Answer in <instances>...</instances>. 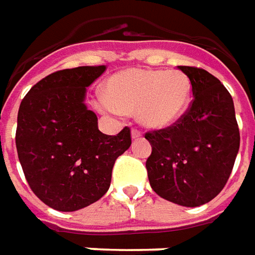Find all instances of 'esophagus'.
<instances>
[{
  "label": "esophagus",
  "instance_id": "esophagus-1",
  "mask_svg": "<svg viewBox=\"0 0 255 255\" xmlns=\"http://www.w3.org/2000/svg\"><path fill=\"white\" fill-rule=\"evenodd\" d=\"M131 136H132V139H136V138H141L142 132L138 129V128H132L131 129Z\"/></svg>",
  "mask_w": 255,
  "mask_h": 255
}]
</instances>
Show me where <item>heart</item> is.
<instances>
[{"label": "heart", "mask_w": 255, "mask_h": 255, "mask_svg": "<svg viewBox=\"0 0 255 255\" xmlns=\"http://www.w3.org/2000/svg\"><path fill=\"white\" fill-rule=\"evenodd\" d=\"M191 96V82L178 69L131 68L107 79L98 107L103 112H135L142 126L162 129L184 116Z\"/></svg>", "instance_id": "heart-1"}]
</instances>
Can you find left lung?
I'll return each instance as SVG.
<instances>
[{"instance_id": "left-lung-1", "label": "left lung", "mask_w": 255, "mask_h": 255, "mask_svg": "<svg viewBox=\"0 0 255 255\" xmlns=\"http://www.w3.org/2000/svg\"><path fill=\"white\" fill-rule=\"evenodd\" d=\"M193 88V100L173 126L145 134L150 187L164 200L200 207L214 200L229 180L240 146L233 99L208 71L178 67Z\"/></svg>"}]
</instances>
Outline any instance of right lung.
<instances>
[{
    "mask_svg": "<svg viewBox=\"0 0 255 255\" xmlns=\"http://www.w3.org/2000/svg\"><path fill=\"white\" fill-rule=\"evenodd\" d=\"M105 71L99 65L53 72L19 106V162L33 193L57 211L72 212L100 200L116 159L131 145L129 128L100 132L96 114L84 103L86 88Z\"/></svg>",
    "mask_w": 255,
    "mask_h": 255,
    "instance_id": "1",
    "label": "right lung"
}]
</instances>
